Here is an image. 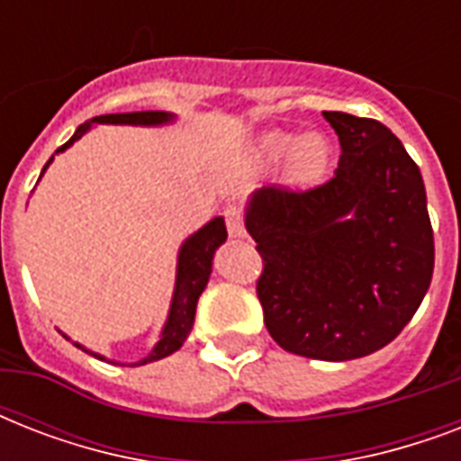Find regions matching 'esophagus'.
I'll return each instance as SVG.
<instances>
[{
    "mask_svg": "<svg viewBox=\"0 0 461 461\" xmlns=\"http://www.w3.org/2000/svg\"><path fill=\"white\" fill-rule=\"evenodd\" d=\"M224 217H227V231H230L231 239H244L246 230H244V220H241V210L237 205H230V208L224 210Z\"/></svg>",
    "mask_w": 461,
    "mask_h": 461,
    "instance_id": "esophagus-1",
    "label": "esophagus"
}]
</instances>
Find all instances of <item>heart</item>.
<instances>
[{"label": "heart", "mask_w": 461, "mask_h": 461, "mask_svg": "<svg viewBox=\"0 0 461 461\" xmlns=\"http://www.w3.org/2000/svg\"><path fill=\"white\" fill-rule=\"evenodd\" d=\"M249 155H251L253 165L260 169H270L289 157L285 181L294 188H311L328 174L332 146L322 133H303L302 136L296 131L270 129L253 140Z\"/></svg>", "instance_id": "obj_1"}]
</instances>
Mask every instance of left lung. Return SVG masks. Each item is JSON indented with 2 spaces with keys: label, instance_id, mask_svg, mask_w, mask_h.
Listing matches in <instances>:
<instances>
[{
  "label": "left lung",
  "instance_id": "left-lung-1",
  "mask_svg": "<svg viewBox=\"0 0 461 461\" xmlns=\"http://www.w3.org/2000/svg\"><path fill=\"white\" fill-rule=\"evenodd\" d=\"M339 136L335 176L294 194L266 186L246 203L263 256L258 299L282 349L351 361L383 349L433 277V230L421 172L385 124L322 112Z\"/></svg>",
  "mask_w": 461,
  "mask_h": 461
}]
</instances>
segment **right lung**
Instances as JSON below:
<instances>
[{
    "mask_svg": "<svg viewBox=\"0 0 461 461\" xmlns=\"http://www.w3.org/2000/svg\"><path fill=\"white\" fill-rule=\"evenodd\" d=\"M176 122V114L172 112H159V110H148V112H124V114H103V117H93L90 122L81 124L76 129V133L64 143L61 148H57V153H64L67 148H71L76 140H81L86 133L93 129L95 124H124V126H167ZM54 155L47 159V165L42 167V174L47 172V167L52 165ZM40 174V176H42ZM227 241V227H224V217H215L210 220L208 224H203L201 230L194 231L191 237L184 239V244L179 246V256H176V280H174V294L172 303H169V313H167V321L159 330V339L155 342V347L148 351L146 357L139 358L136 364L129 366H146L159 361V358L169 357L176 349H181V344L186 342V337L191 335L195 321V303H198V296L203 294V289L208 287L210 273H212V258H215V251ZM64 335V332H61ZM67 339H71L68 335H64ZM78 349L88 351L100 361H107V364H119L114 358H107L103 354H97L93 349H86L83 344L74 342Z\"/></svg>",
    "mask_w": 461,
    "mask_h": 461,
    "instance_id": "add662e5",
    "label": "right lung"
}]
</instances>
